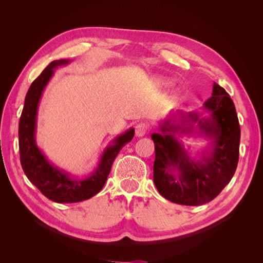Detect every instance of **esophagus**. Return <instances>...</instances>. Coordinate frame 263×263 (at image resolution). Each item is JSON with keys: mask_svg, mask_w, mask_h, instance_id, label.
<instances>
[{"mask_svg": "<svg viewBox=\"0 0 263 263\" xmlns=\"http://www.w3.org/2000/svg\"><path fill=\"white\" fill-rule=\"evenodd\" d=\"M148 129H149V125L147 123L141 122V123L137 124V126H136V136L137 137L145 136V135L148 132Z\"/></svg>", "mask_w": 263, "mask_h": 263, "instance_id": "34e87169", "label": "esophagus"}]
</instances>
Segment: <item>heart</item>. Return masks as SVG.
Segmentation results:
<instances>
[{
  "label": "heart",
  "instance_id": "obj_1",
  "mask_svg": "<svg viewBox=\"0 0 263 263\" xmlns=\"http://www.w3.org/2000/svg\"><path fill=\"white\" fill-rule=\"evenodd\" d=\"M155 83L158 86H161V87H165V86H169L172 84V81L170 79H166V78H156L155 79Z\"/></svg>",
  "mask_w": 263,
  "mask_h": 263
}]
</instances>
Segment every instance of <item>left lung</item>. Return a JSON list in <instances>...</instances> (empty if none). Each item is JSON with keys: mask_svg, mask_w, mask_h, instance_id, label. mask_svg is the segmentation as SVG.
<instances>
[{"mask_svg": "<svg viewBox=\"0 0 263 263\" xmlns=\"http://www.w3.org/2000/svg\"><path fill=\"white\" fill-rule=\"evenodd\" d=\"M204 109L210 117L179 113V123L166 118L160 125L161 133L151 135L156 151L155 185L159 193L173 203L197 206L211 202L230 182L237 169L240 126L233 100L225 89L214 83ZM194 123L199 133L213 140L200 161L191 158L176 138L178 133H192Z\"/></svg>", "mask_w": 263, "mask_h": 263, "instance_id": "8db88e82", "label": "left lung"}]
</instances>
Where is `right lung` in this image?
Listing matches in <instances>:
<instances>
[{"instance_id": "right-lung-1", "label": "right lung", "mask_w": 263, "mask_h": 263, "mask_svg": "<svg viewBox=\"0 0 263 263\" xmlns=\"http://www.w3.org/2000/svg\"><path fill=\"white\" fill-rule=\"evenodd\" d=\"M70 60L61 59L50 62L27 91L18 125V145L22 168L27 179L49 200L57 203H77L89 200L104 186L112 164L121 149L129 142L135 129L126 130L113 140L103 153L98 168L86 178H73L69 173L55 168L36 145V117L39 101L54 69L68 65Z\"/></svg>"}]
</instances>
